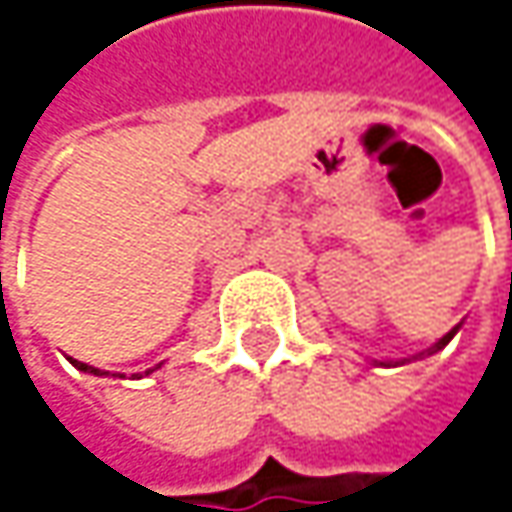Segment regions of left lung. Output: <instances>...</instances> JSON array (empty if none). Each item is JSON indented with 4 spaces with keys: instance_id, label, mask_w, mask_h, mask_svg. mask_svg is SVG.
<instances>
[{
    "instance_id": "left-lung-1",
    "label": "left lung",
    "mask_w": 512,
    "mask_h": 512,
    "mask_svg": "<svg viewBox=\"0 0 512 512\" xmlns=\"http://www.w3.org/2000/svg\"><path fill=\"white\" fill-rule=\"evenodd\" d=\"M457 332H460V326H454V329H451V332H448L445 338H439V344H433V347H430L427 353H421V356H433V353H439L442 347H448V341H451V338H454ZM415 358H418V356H415ZM403 361H406V358H403Z\"/></svg>"
}]
</instances>
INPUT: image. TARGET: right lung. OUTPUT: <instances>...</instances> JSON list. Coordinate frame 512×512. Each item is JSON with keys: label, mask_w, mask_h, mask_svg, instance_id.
<instances>
[{"label": "right lung", "mask_w": 512, "mask_h": 512, "mask_svg": "<svg viewBox=\"0 0 512 512\" xmlns=\"http://www.w3.org/2000/svg\"><path fill=\"white\" fill-rule=\"evenodd\" d=\"M70 361H73V364H76L79 370H85V373H94V376H106L103 370H97V367H91V364H85V361H76V358H70ZM156 367H159V364H156ZM156 367H154V370H156ZM154 370H145V373H154Z\"/></svg>", "instance_id": "add662e5"}]
</instances>
